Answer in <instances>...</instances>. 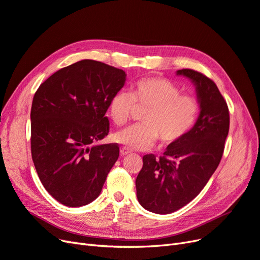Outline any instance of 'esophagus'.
<instances>
[{
	"instance_id": "obj_1",
	"label": "esophagus",
	"mask_w": 260,
	"mask_h": 260,
	"mask_svg": "<svg viewBox=\"0 0 260 260\" xmlns=\"http://www.w3.org/2000/svg\"><path fill=\"white\" fill-rule=\"evenodd\" d=\"M131 152H132V151H131L129 149H127V148H125V147H124V148H122V149H121V151H120V153H121V155H122V156H124V155H127V154H129V153H131Z\"/></svg>"
}]
</instances>
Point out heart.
Segmentation results:
<instances>
[{"label": "heart", "instance_id": "1", "mask_svg": "<svg viewBox=\"0 0 260 260\" xmlns=\"http://www.w3.org/2000/svg\"><path fill=\"white\" fill-rule=\"evenodd\" d=\"M135 104L148 110L143 124L118 132L114 140L133 150H148L160 139L162 145H174L183 139L195 126L200 103L190 94H182L179 86L167 79L148 77L132 85L131 93L119 91L109 103L112 122L122 126L135 108Z\"/></svg>", "mask_w": 260, "mask_h": 260}]
</instances>
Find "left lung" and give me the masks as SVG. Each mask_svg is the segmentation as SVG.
<instances>
[{
  "label": "left lung",
  "mask_w": 260,
  "mask_h": 260,
  "mask_svg": "<svg viewBox=\"0 0 260 260\" xmlns=\"http://www.w3.org/2000/svg\"><path fill=\"white\" fill-rule=\"evenodd\" d=\"M177 75L190 79L196 86L200 113L195 126L162 156L142 157L143 166L136 179L139 204L157 214H168L193 200L214 174L223 156L229 131V110L216 84L193 70Z\"/></svg>",
  "instance_id": "left-lung-1"
}]
</instances>
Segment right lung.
<instances>
[{"instance_id": "obj_1", "label": "right lung", "mask_w": 260, "mask_h": 260, "mask_svg": "<svg viewBox=\"0 0 260 260\" xmlns=\"http://www.w3.org/2000/svg\"><path fill=\"white\" fill-rule=\"evenodd\" d=\"M125 80L122 70L82 60L55 72L34 95L32 159L46 190L64 206L98 198L119 157L117 143H94L108 135L105 113Z\"/></svg>"}]
</instances>
